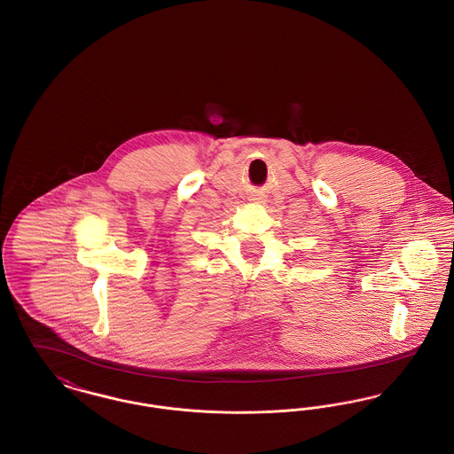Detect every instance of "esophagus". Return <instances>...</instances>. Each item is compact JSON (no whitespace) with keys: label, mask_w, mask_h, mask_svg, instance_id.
Masks as SVG:
<instances>
[{"label":"esophagus","mask_w":454,"mask_h":454,"mask_svg":"<svg viewBox=\"0 0 454 454\" xmlns=\"http://www.w3.org/2000/svg\"><path fill=\"white\" fill-rule=\"evenodd\" d=\"M252 200H254V202H257V204H259V202H262V199H260V197H254Z\"/></svg>","instance_id":"34e87169"}]
</instances>
